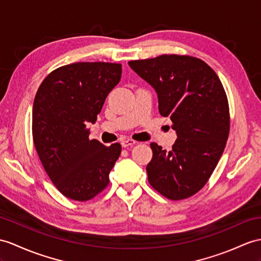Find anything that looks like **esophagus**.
Masks as SVG:
<instances>
[{
    "label": "esophagus",
    "mask_w": 261,
    "mask_h": 261,
    "mask_svg": "<svg viewBox=\"0 0 261 261\" xmlns=\"http://www.w3.org/2000/svg\"><path fill=\"white\" fill-rule=\"evenodd\" d=\"M135 144H136V142L134 141V139H130V138H125V139H123V141H120V145H122L123 147H128V146H133Z\"/></svg>",
    "instance_id": "esophagus-1"
}]
</instances>
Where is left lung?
Here are the masks:
<instances>
[{"label": "left lung", "instance_id": "obj_1", "mask_svg": "<svg viewBox=\"0 0 261 261\" xmlns=\"http://www.w3.org/2000/svg\"><path fill=\"white\" fill-rule=\"evenodd\" d=\"M128 65L154 87L161 115L170 117L177 134L170 151L150 144L148 181L168 199L188 198L206 185L229 135L224 86L211 66L188 55L165 54Z\"/></svg>", "mask_w": 261, "mask_h": 261}]
</instances>
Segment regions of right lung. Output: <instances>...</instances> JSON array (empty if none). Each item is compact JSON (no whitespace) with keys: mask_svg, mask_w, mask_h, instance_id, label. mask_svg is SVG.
<instances>
[{"mask_svg":"<svg viewBox=\"0 0 261 261\" xmlns=\"http://www.w3.org/2000/svg\"><path fill=\"white\" fill-rule=\"evenodd\" d=\"M122 76V65L79 62L49 73L36 92L32 134L49 179L67 198L86 201L107 187L110 171L122 151L90 139L107 95Z\"/></svg>","mask_w":261,"mask_h":261,"instance_id":"add662e5","label":"right lung"}]
</instances>
